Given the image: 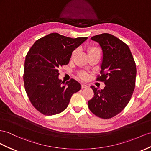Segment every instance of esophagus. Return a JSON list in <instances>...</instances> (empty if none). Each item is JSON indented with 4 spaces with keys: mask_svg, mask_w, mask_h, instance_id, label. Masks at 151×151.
<instances>
[{
    "mask_svg": "<svg viewBox=\"0 0 151 151\" xmlns=\"http://www.w3.org/2000/svg\"><path fill=\"white\" fill-rule=\"evenodd\" d=\"M87 87H88V86H86V84H82V88H86Z\"/></svg>",
    "mask_w": 151,
    "mask_h": 151,
    "instance_id": "1",
    "label": "esophagus"
}]
</instances>
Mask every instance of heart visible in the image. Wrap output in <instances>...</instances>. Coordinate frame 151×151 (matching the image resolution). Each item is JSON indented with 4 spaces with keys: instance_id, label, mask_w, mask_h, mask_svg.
<instances>
[{
    "instance_id": "obj_1",
    "label": "heart",
    "mask_w": 151,
    "mask_h": 151,
    "mask_svg": "<svg viewBox=\"0 0 151 151\" xmlns=\"http://www.w3.org/2000/svg\"><path fill=\"white\" fill-rule=\"evenodd\" d=\"M88 53L89 54H91V53H100V50L99 48L96 47V46H91V47H90L89 48H88ZM77 53V50H74L72 52V54H71V57H73L75 55L76 53ZM80 76L81 78L82 79H86L87 77V75L86 73H80Z\"/></svg>"
}]
</instances>
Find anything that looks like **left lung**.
I'll return each mask as SVG.
<instances>
[{
    "mask_svg": "<svg viewBox=\"0 0 151 151\" xmlns=\"http://www.w3.org/2000/svg\"><path fill=\"white\" fill-rule=\"evenodd\" d=\"M91 40L99 44L103 60L97 80L105 87L99 90L91 86L94 97L88 101L90 110L98 117L110 119L128 104L135 87L137 68L130 49L126 43L110 34L94 36Z\"/></svg>",
    "mask_w": 151,
    "mask_h": 151,
    "instance_id": "8db88e82",
    "label": "left lung"
}]
</instances>
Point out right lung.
Instances as JSON below:
<instances>
[{"label": "right lung", "mask_w": 151, "mask_h": 151, "mask_svg": "<svg viewBox=\"0 0 151 151\" xmlns=\"http://www.w3.org/2000/svg\"><path fill=\"white\" fill-rule=\"evenodd\" d=\"M87 37L71 38L51 33L37 40L27 54L24 82L30 103L42 114L53 115L63 111L80 84L71 78L59 79V69L69 64L73 50Z\"/></svg>", "instance_id": "1"}]
</instances>
